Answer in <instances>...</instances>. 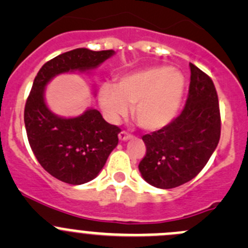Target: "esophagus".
Wrapping results in <instances>:
<instances>
[{"instance_id": "1", "label": "esophagus", "mask_w": 248, "mask_h": 248, "mask_svg": "<svg viewBox=\"0 0 248 248\" xmlns=\"http://www.w3.org/2000/svg\"><path fill=\"white\" fill-rule=\"evenodd\" d=\"M132 138H133V136H132V134H129V133H127L126 131H121L119 133V139L121 140V141H126V140H129Z\"/></svg>"}]
</instances>
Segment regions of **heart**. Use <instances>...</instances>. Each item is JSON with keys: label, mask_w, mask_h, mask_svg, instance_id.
Returning a JSON list of instances; mask_svg holds the SVG:
<instances>
[{"label": "heart", "mask_w": 248, "mask_h": 248, "mask_svg": "<svg viewBox=\"0 0 248 248\" xmlns=\"http://www.w3.org/2000/svg\"><path fill=\"white\" fill-rule=\"evenodd\" d=\"M184 77L168 67L154 66L132 72L117 80L116 86L103 84L98 102L107 119L119 121L133 106V117L141 128L155 131L168 124L176 115Z\"/></svg>", "instance_id": "heart-1"}]
</instances>
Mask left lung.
Here are the masks:
<instances>
[{
    "mask_svg": "<svg viewBox=\"0 0 248 248\" xmlns=\"http://www.w3.org/2000/svg\"><path fill=\"white\" fill-rule=\"evenodd\" d=\"M188 97L169 124L142 136L146 155L139 163L142 179L157 188L181 186L206 166L221 137L218 97L211 78L193 63Z\"/></svg>",
    "mask_w": 248,
    "mask_h": 248,
    "instance_id": "8db88e82",
    "label": "left lung"
}]
</instances>
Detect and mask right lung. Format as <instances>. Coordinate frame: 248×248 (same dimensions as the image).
Instances as JSON below:
<instances>
[{
  "label": "right lung",
  "mask_w": 248,
  "mask_h": 248,
  "mask_svg": "<svg viewBox=\"0 0 248 248\" xmlns=\"http://www.w3.org/2000/svg\"><path fill=\"white\" fill-rule=\"evenodd\" d=\"M114 54V50H71L44 63L34 78L25 104L27 138L39 164L60 181L81 185L93 180L116 147L120 128L96 109L71 119L55 115L44 99L46 84L59 74L92 71Z\"/></svg>",
  "instance_id": "right-lung-1"
}]
</instances>
